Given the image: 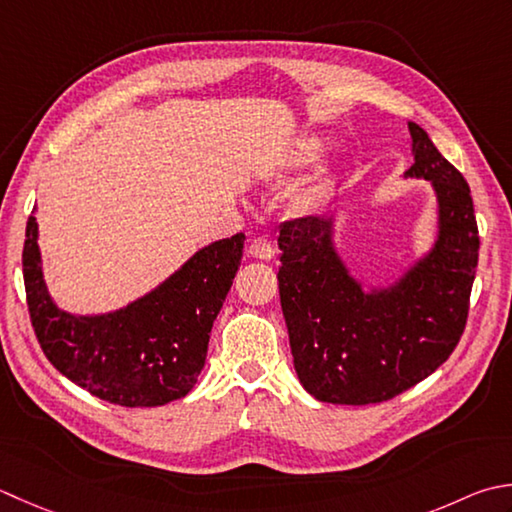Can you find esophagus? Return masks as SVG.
<instances>
[{
    "label": "esophagus",
    "mask_w": 512,
    "mask_h": 512,
    "mask_svg": "<svg viewBox=\"0 0 512 512\" xmlns=\"http://www.w3.org/2000/svg\"><path fill=\"white\" fill-rule=\"evenodd\" d=\"M248 255L255 259H273L275 257V246L268 237H255L253 242L248 244Z\"/></svg>",
    "instance_id": "34e87169"
}]
</instances>
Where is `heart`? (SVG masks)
<instances>
[{
	"mask_svg": "<svg viewBox=\"0 0 512 512\" xmlns=\"http://www.w3.org/2000/svg\"><path fill=\"white\" fill-rule=\"evenodd\" d=\"M322 142H319V139H315V137H308V139H304L302 144H299V148L295 150V155H293V159H290V166H306V164H313L315 159L319 157V153H322Z\"/></svg>",
	"mask_w": 512,
	"mask_h": 512,
	"instance_id": "heart-1",
	"label": "heart"
}]
</instances>
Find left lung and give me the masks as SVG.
<instances>
[{
    "mask_svg": "<svg viewBox=\"0 0 512 512\" xmlns=\"http://www.w3.org/2000/svg\"><path fill=\"white\" fill-rule=\"evenodd\" d=\"M415 164L433 182L439 235L433 250L386 290L366 293L333 248V219L299 217L279 228V299L302 386L319 402H388L442 366L462 339L479 257L473 197L464 175L424 128L408 122Z\"/></svg>",
    "mask_w": 512,
    "mask_h": 512,
    "instance_id": "1",
    "label": "left lung"
}]
</instances>
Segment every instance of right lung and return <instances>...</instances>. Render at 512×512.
I'll return each instance as SVG.
<instances>
[{"label":"right lung","mask_w":512,"mask_h":512,"mask_svg":"<svg viewBox=\"0 0 512 512\" xmlns=\"http://www.w3.org/2000/svg\"><path fill=\"white\" fill-rule=\"evenodd\" d=\"M33 213L22 255L24 286L30 324L48 362L108 404L150 408L188 395L242 264L246 235L202 248L153 293L117 313L77 317L59 310L48 295Z\"/></svg>","instance_id":"1"}]
</instances>
